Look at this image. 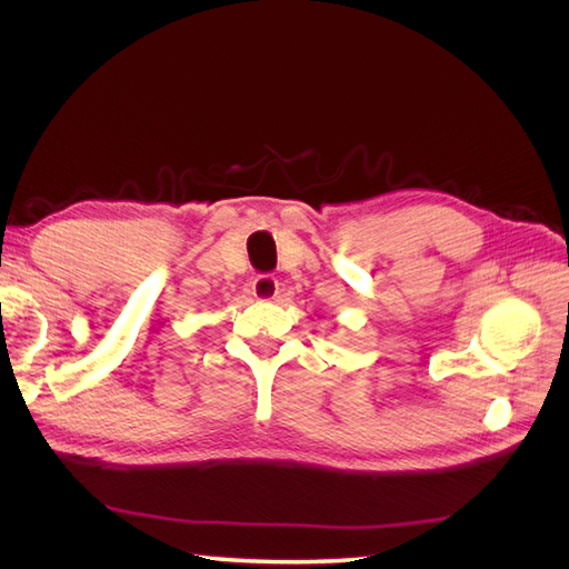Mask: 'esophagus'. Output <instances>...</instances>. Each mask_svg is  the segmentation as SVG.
Here are the masks:
<instances>
[{"label": "esophagus", "mask_w": 569, "mask_h": 569, "mask_svg": "<svg viewBox=\"0 0 569 569\" xmlns=\"http://www.w3.org/2000/svg\"><path fill=\"white\" fill-rule=\"evenodd\" d=\"M278 291H280V282H278V278H274V274H270V272L258 274V278L251 282V295H253L256 299H261V301L274 299V297H278Z\"/></svg>", "instance_id": "1"}]
</instances>
